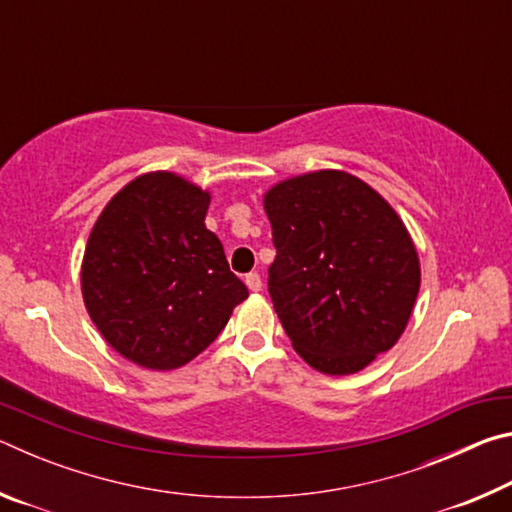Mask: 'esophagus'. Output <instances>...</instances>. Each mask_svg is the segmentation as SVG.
<instances>
[{"label": "esophagus", "mask_w": 512, "mask_h": 512, "mask_svg": "<svg viewBox=\"0 0 512 512\" xmlns=\"http://www.w3.org/2000/svg\"><path fill=\"white\" fill-rule=\"evenodd\" d=\"M246 287L250 291H262V277H259V273H248L246 275Z\"/></svg>", "instance_id": "esophagus-1"}]
</instances>
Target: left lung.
<instances>
[{
  "label": "left lung",
  "mask_w": 512,
  "mask_h": 512,
  "mask_svg": "<svg viewBox=\"0 0 512 512\" xmlns=\"http://www.w3.org/2000/svg\"><path fill=\"white\" fill-rule=\"evenodd\" d=\"M275 262L268 293L302 359L352 375L400 339L420 291L404 223L375 189L345 171H314L264 196Z\"/></svg>",
  "instance_id": "1"
}]
</instances>
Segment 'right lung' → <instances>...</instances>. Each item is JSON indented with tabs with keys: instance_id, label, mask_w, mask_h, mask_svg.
Returning a JSON list of instances; mask_svg holds the SVG:
<instances>
[{
	"instance_id": "right-lung-1",
	"label": "right lung",
	"mask_w": 512,
	"mask_h": 512,
	"mask_svg": "<svg viewBox=\"0 0 512 512\" xmlns=\"http://www.w3.org/2000/svg\"><path fill=\"white\" fill-rule=\"evenodd\" d=\"M207 207L210 194L176 173H144L112 196L90 232L85 307L103 339L137 366H185L248 298L205 228Z\"/></svg>"
}]
</instances>
